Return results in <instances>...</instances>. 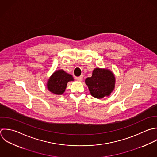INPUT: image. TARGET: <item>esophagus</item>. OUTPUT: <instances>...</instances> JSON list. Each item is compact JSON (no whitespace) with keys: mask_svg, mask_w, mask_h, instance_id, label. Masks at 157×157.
<instances>
[{"mask_svg":"<svg viewBox=\"0 0 157 157\" xmlns=\"http://www.w3.org/2000/svg\"><path fill=\"white\" fill-rule=\"evenodd\" d=\"M83 78H84V76H83V75H81V76H79V77H76V79L77 81H82Z\"/></svg>","mask_w":157,"mask_h":157,"instance_id":"obj_1","label":"esophagus"}]
</instances>
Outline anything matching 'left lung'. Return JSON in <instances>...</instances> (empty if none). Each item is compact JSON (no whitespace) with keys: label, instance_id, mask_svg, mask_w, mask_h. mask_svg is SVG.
I'll return each instance as SVG.
<instances>
[{"label":"left lung","instance_id":"left-lung-1","mask_svg":"<svg viewBox=\"0 0 157 157\" xmlns=\"http://www.w3.org/2000/svg\"><path fill=\"white\" fill-rule=\"evenodd\" d=\"M85 82L90 94L100 99L110 95L114 90L116 79L109 70L97 68L94 70L92 76L86 78Z\"/></svg>","mask_w":157,"mask_h":157}]
</instances>
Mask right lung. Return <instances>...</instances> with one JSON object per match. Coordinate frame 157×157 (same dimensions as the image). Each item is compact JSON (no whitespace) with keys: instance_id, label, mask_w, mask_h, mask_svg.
Masks as SVG:
<instances>
[{"instance_id":"obj_1","label":"right lung","mask_w":157,"mask_h":157,"mask_svg":"<svg viewBox=\"0 0 157 157\" xmlns=\"http://www.w3.org/2000/svg\"><path fill=\"white\" fill-rule=\"evenodd\" d=\"M74 80L72 75L63 70L56 71L49 78L47 82L48 90L56 95H62L65 90L67 83Z\"/></svg>"}]
</instances>
